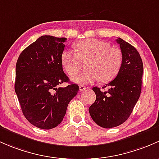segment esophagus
<instances>
[{
  "label": "esophagus",
  "mask_w": 159,
  "mask_h": 159,
  "mask_svg": "<svg viewBox=\"0 0 159 159\" xmlns=\"http://www.w3.org/2000/svg\"><path fill=\"white\" fill-rule=\"evenodd\" d=\"M86 89H87V87L86 86H84V85H80V91H84Z\"/></svg>",
  "instance_id": "1"
}]
</instances>
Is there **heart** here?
<instances>
[{"label":"heart","instance_id":"obj_1","mask_svg":"<svg viewBox=\"0 0 159 159\" xmlns=\"http://www.w3.org/2000/svg\"><path fill=\"white\" fill-rule=\"evenodd\" d=\"M75 50H66L60 60L63 69L70 76L77 73L81 61H86V71L77 73L72 81L78 84H88L100 80L103 83L116 77L122 65V53L119 49L98 39L88 38L75 44Z\"/></svg>","mask_w":159,"mask_h":159}]
</instances>
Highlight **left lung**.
Segmentation results:
<instances>
[{"label":"left lung","instance_id":"1","mask_svg":"<svg viewBox=\"0 0 159 159\" xmlns=\"http://www.w3.org/2000/svg\"><path fill=\"white\" fill-rule=\"evenodd\" d=\"M116 42L122 53V67L115 79L102 87L109 86V90L93 88L96 99L89 108L93 120L105 129L116 127L128 119L142 89L143 63L139 53L133 46L119 37Z\"/></svg>","mask_w":159,"mask_h":159}]
</instances>
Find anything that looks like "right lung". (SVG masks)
<instances>
[{
  "instance_id": "right-lung-1",
  "label": "right lung",
  "mask_w": 159,
  "mask_h": 159,
  "mask_svg": "<svg viewBox=\"0 0 159 159\" xmlns=\"http://www.w3.org/2000/svg\"><path fill=\"white\" fill-rule=\"evenodd\" d=\"M65 37L42 36L24 49L16 64L14 89L24 116L34 126L51 129L61 123L79 86L70 83L61 64ZM69 82L66 88H57Z\"/></svg>"
}]
</instances>
